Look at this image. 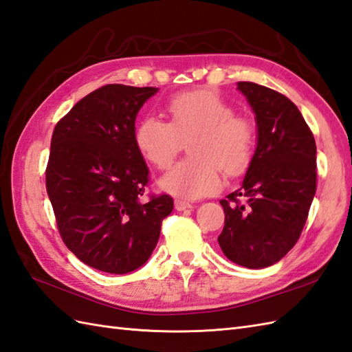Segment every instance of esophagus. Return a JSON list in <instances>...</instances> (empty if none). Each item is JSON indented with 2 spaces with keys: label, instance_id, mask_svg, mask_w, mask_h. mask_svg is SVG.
<instances>
[{
  "label": "esophagus",
  "instance_id": "1",
  "mask_svg": "<svg viewBox=\"0 0 352 352\" xmlns=\"http://www.w3.org/2000/svg\"><path fill=\"white\" fill-rule=\"evenodd\" d=\"M187 208H192V204L190 202H186V201H182V199H175V210L183 211V210H187Z\"/></svg>",
  "mask_w": 352,
  "mask_h": 352
}]
</instances>
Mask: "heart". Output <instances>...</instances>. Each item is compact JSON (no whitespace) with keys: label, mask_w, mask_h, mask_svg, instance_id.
Instances as JSON below:
<instances>
[{"label":"heart","mask_w":352,"mask_h":352,"mask_svg":"<svg viewBox=\"0 0 352 352\" xmlns=\"http://www.w3.org/2000/svg\"><path fill=\"white\" fill-rule=\"evenodd\" d=\"M169 121L145 117L135 129V145L141 156L159 170L173 165L183 142L189 141L190 159L175 165L160 179L165 192L184 199H198L222 186V169L239 177L250 166L256 129L252 118L211 89H193L170 97Z\"/></svg>","instance_id":"obj_1"}]
</instances>
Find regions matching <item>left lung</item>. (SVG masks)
Here are the masks:
<instances>
[{
	"instance_id": "1",
	"label": "left lung",
	"mask_w": 352,
	"mask_h": 352,
	"mask_svg": "<svg viewBox=\"0 0 352 352\" xmlns=\"http://www.w3.org/2000/svg\"><path fill=\"white\" fill-rule=\"evenodd\" d=\"M239 89L256 116L258 145L240 189L220 201L225 226L217 241L232 263L264 268L303 231L316 192V144L287 96L255 82H239Z\"/></svg>"
}]
</instances>
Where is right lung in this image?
Here are the masks:
<instances>
[{
  "label": "right lung",
  "mask_w": 352,
  "mask_h": 352,
  "mask_svg": "<svg viewBox=\"0 0 352 352\" xmlns=\"http://www.w3.org/2000/svg\"><path fill=\"white\" fill-rule=\"evenodd\" d=\"M154 87L108 84L80 99L56 122L46 190L70 252L104 273L146 263L170 214L169 195H150L148 168L135 145V120Z\"/></svg>",
  "instance_id": "add662e5"
}]
</instances>
